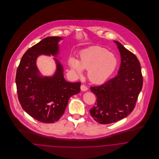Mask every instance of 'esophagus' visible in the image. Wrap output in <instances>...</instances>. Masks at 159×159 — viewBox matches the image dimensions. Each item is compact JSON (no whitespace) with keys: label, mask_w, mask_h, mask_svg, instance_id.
<instances>
[{"label":"esophagus","mask_w":159,"mask_h":159,"mask_svg":"<svg viewBox=\"0 0 159 159\" xmlns=\"http://www.w3.org/2000/svg\"><path fill=\"white\" fill-rule=\"evenodd\" d=\"M80 88H81V90L82 91H86L88 90L87 86H86L84 85V84H81Z\"/></svg>","instance_id":"esophagus-1"}]
</instances>
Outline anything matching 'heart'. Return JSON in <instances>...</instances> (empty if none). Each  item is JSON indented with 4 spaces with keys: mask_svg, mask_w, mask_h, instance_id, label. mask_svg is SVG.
I'll return each instance as SVG.
<instances>
[{
    "mask_svg": "<svg viewBox=\"0 0 159 159\" xmlns=\"http://www.w3.org/2000/svg\"><path fill=\"white\" fill-rule=\"evenodd\" d=\"M68 64L78 75L88 70V77L92 83H101L113 73L117 65V59L106 48L94 46L81 52L79 61L70 58Z\"/></svg>",
    "mask_w": 159,
    "mask_h": 159,
    "instance_id": "b5f03b06",
    "label": "heart"
}]
</instances>
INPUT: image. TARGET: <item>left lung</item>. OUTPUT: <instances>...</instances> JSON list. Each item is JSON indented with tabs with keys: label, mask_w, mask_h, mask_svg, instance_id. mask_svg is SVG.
Returning <instances> with one entry per match:
<instances>
[{
	"label": "left lung",
	"mask_w": 159,
	"mask_h": 159,
	"mask_svg": "<svg viewBox=\"0 0 159 159\" xmlns=\"http://www.w3.org/2000/svg\"><path fill=\"white\" fill-rule=\"evenodd\" d=\"M114 42L121 56L117 75L100 86L90 88L97 97L90 113L101 124L113 123L131 113L143 87L140 63L136 56L119 42Z\"/></svg>",
	"instance_id": "1"
}]
</instances>
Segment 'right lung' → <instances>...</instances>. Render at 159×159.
<instances>
[{"label":"right lung","mask_w":159,"mask_h":159,"mask_svg":"<svg viewBox=\"0 0 159 159\" xmlns=\"http://www.w3.org/2000/svg\"><path fill=\"white\" fill-rule=\"evenodd\" d=\"M61 39L49 37L32 46L24 54L16 71L18 97L23 110L43 123L57 122L64 113L70 97L80 92L81 83L66 81L63 67L56 59L57 69L52 76H41L37 67L39 56L58 53Z\"/></svg>","instance_id":"obj_1"}]
</instances>
